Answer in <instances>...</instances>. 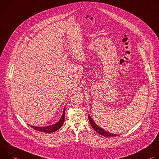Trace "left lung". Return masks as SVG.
<instances>
[{
  "label": "left lung",
  "mask_w": 159,
  "mask_h": 159,
  "mask_svg": "<svg viewBox=\"0 0 159 159\" xmlns=\"http://www.w3.org/2000/svg\"><path fill=\"white\" fill-rule=\"evenodd\" d=\"M89 121L90 122L91 124V126L92 127L95 129V131H97L99 134L100 135H103L104 136H107V137H111V136H118L117 134H112V133H109L106 131H105L104 129H103L102 128H100L99 126H98L95 122L93 120V119H92V118L90 117V116H89Z\"/></svg>",
  "instance_id": "1"
}]
</instances>
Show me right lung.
<instances>
[{"mask_svg": "<svg viewBox=\"0 0 159 159\" xmlns=\"http://www.w3.org/2000/svg\"><path fill=\"white\" fill-rule=\"evenodd\" d=\"M64 116H65V107L64 109L62 116L61 119L57 122H56L55 125H51L49 126H46V127H36V126H31V128H33L35 130L44 132V133L54 132V131H56L57 130H58L59 129H60L62 127V126L63 125L64 122Z\"/></svg>", "mask_w": 159, "mask_h": 159, "instance_id": "1", "label": "right lung"}]
</instances>
